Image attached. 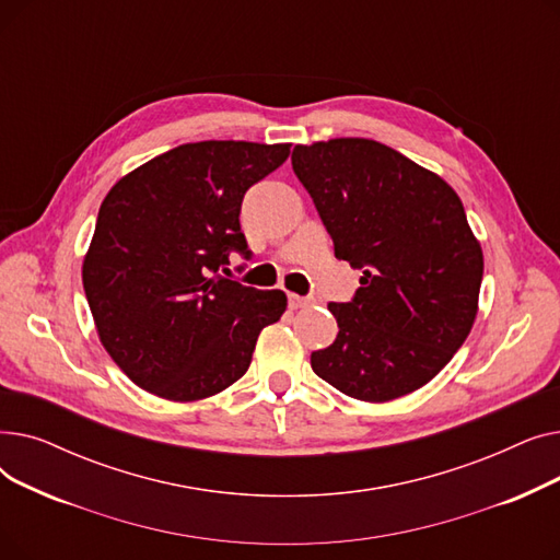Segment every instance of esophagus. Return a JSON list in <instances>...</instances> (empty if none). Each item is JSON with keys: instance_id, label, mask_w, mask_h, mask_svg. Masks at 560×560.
I'll use <instances>...</instances> for the list:
<instances>
[{"instance_id": "1", "label": "esophagus", "mask_w": 560, "mask_h": 560, "mask_svg": "<svg viewBox=\"0 0 560 560\" xmlns=\"http://www.w3.org/2000/svg\"><path fill=\"white\" fill-rule=\"evenodd\" d=\"M313 304V300L311 298H300V295H288V306L292 308V311H298V308H308Z\"/></svg>"}]
</instances>
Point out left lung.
Segmentation results:
<instances>
[{"instance_id": "left-lung-1", "label": "left lung", "mask_w": 560, "mask_h": 560, "mask_svg": "<svg viewBox=\"0 0 560 560\" xmlns=\"http://www.w3.org/2000/svg\"><path fill=\"white\" fill-rule=\"evenodd\" d=\"M336 258L363 270L347 304H329L338 336L313 372L361 401L413 393L465 342L479 311L483 252L463 201L393 147L334 138L292 150Z\"/></svg>"}]
</instances>
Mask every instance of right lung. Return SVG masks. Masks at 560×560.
I'll return each instance as SVG.
<instances>
[{
    "instance_id": "1",
    "label": "right lung",
    "mask_w": 560,
    "mask_h": 560,
    "mask_svg": "<svg viewBox=\"0 0 560 560\" xmlns=\"http://www.w3.org/2000/svg\"><path fill=\"white\" fill-rule=\"evenodd\" d=\"M288 154V142H186L104 197L83 290L108 357L142 390L170 401L222 393L283 315V290L243 285L220 268L229 252L249 258L243 197Z\"/></svg>"
}]
</instances>
